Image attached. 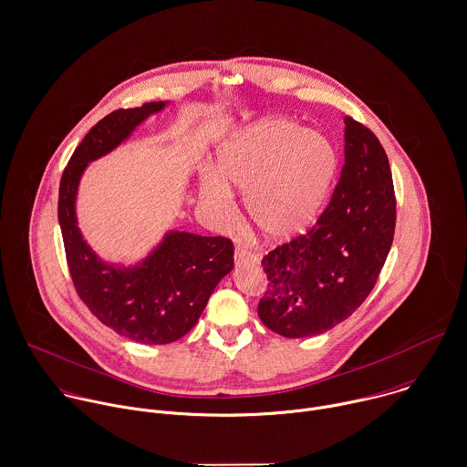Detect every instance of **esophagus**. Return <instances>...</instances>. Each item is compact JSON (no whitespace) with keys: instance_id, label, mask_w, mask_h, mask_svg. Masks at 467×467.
<instances>
[{"instance_id":"esophagus-1","label":"esophagus","mask_w":467,"mask_h":467,"mask_svg":"<svg viewBox=\"0 0 467 467\" xmlns=\"http://www.w3.org/2000/svg\"><path fill=\"white\" fill-rule=\"evenodd\" d=\"M234 259H235V265L241 266V265H255L259 261V257L244 248H235V254H234Z\"/></svg>"}]
</instances>
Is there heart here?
Returning a JSON list of instances; mask_svg holds the SVG:
<instances>
[{"instance_id": "b5f03b06", "label": "heart", "mask_w": 467, "mask_h": 467, "mask_svg": "<svg viewBox=\"0 0 467 467\" xmlns=\"http://www.w3.org/2000/svg\"><path fill=\"white\" fill-rule=\"evenodd\" d=\"M338 166L333 141L286 118L265 119L237 132L219 152V170L201 179V201L224 221L234 188L244 193L254 226L270 239H288L320 212Z\"/></svg>"}]
</instances>
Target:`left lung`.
I'll list each match as a JSON object with an SVG mask.
<instances>
[{"label":"left lung","mask_w":467,"mask_h":467,"mask_svg":"<svg viewBox=\"0 0 467 467\" xmlns=\"http://www.w3.org/2000/svg\"><path fill=\"white\" fill-rule=\"evenodd\" d=\"M346 159L333 195L303 235L263 257L268 288L259 318L303 338L324 333L360 308L389 254L397 199L379 138L346 116Z\"/></svg>","instance_id":"left-lung-1"}]
</instances>
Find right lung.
Masks as SVG:
<instances>
[{"label":"right lung","mask_w":467,"mask_h":467,"mask_svg":"<svg viewBox=\"0 0 467 467\" xmlns=\"http://www.w3.org/2000/svg\"><path fill=\"white\" fill-rule=\"evenodd\" d=\"M162 107L156 101L119 109L94 125L63 170L57 199L67 265L79 299L101 324L140 344H170L184 337L217 283L234 268V243L223 235L170 232L141 265L116 268L101 263L79 234L74 204L83 170Z\"/></svg>","instance_id":"add662e5"}]
</instances>
